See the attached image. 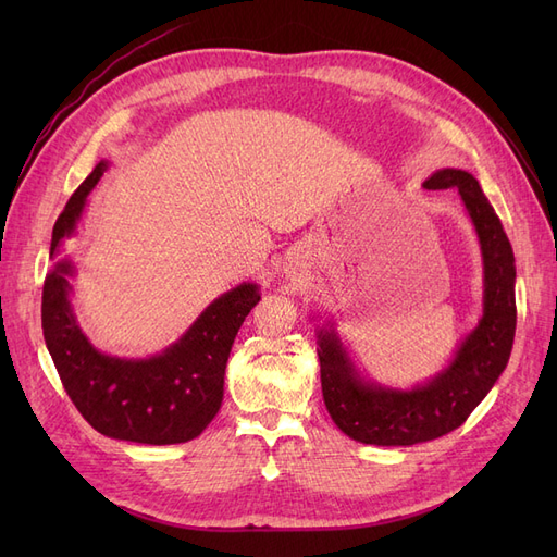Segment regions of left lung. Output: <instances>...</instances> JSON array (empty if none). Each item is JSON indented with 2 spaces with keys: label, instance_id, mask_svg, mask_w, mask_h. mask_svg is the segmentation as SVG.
<instances>
[{
  "label": "left lung",
  "instance_id": "left-lung-1",
  "mask_svg": "<svg viewBox=\"0 0 557 557\" xmlns=\"http://www.w3.org/2000/svg\"><path fill=\"white\" fill-rule=\"evenodd\" d=\"M423 188H458L476 227L483 256V315L453 362L425 385L393 391L358 376L339 336L318 332L325 407L350 440L374 446H413L460 428L509 362L516 334V264L507 232L479 181L462 170L434 172Z\"/></svg>",
  "mask_w": 557,
  "mask_h": 557
}]
</instances>
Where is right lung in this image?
<instances>
[{"label": "right lung", "instance_id": "right-lung-1", "mask_svg": "<svg viewBox=\"0 0 557 557\" xmlns=\"http://www.w3.org/2000/svg\"><path fill=\"white\" fill-rule=\"evenodd\" d=\"M107 172L99 162L78 185L55 221L50 258L72 237L90 190ZM74 264L58 262L44 281L41 327L50 358L74 407L111 440L166 446L205 432L221 409L230 350L250 309L260 301L256 283L213 299L176 344L146 360L99 352L81 332L70 305Z\"/></svg>", "mask_w": 557, "mask_h": 557}]
</instances>
